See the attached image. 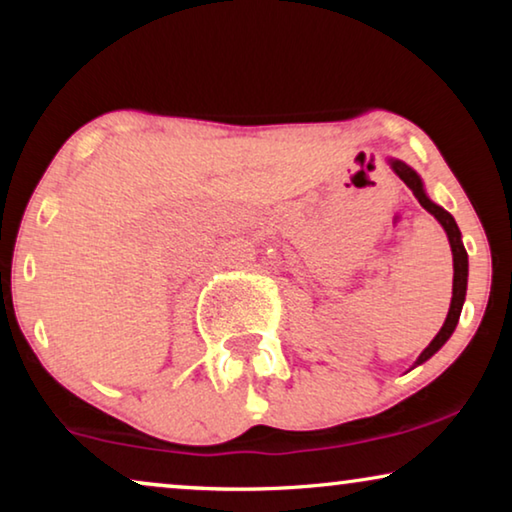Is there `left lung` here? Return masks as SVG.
Here are the masks:
<instances>
[{
	"label": "left lung",
	"instance_id": "left-lung-1",
	"mask_svg": "<svg viewBox=\"0 0 512 512\" xmlns=\"http://www.w3.org/2000/svg\"><path fill=\"white\" fill-rule=\"evenodd\" d=\"M387 163L391 170L398 179L403 181L405 186L410 188L412 193H415V198L419 200V205H422L426 212L433 214V219H436L440 226H443L447 240H450V249H452V265H454V279H452V303H450V310H447V319L443 328H440L436 338L429 342V347L424 349L422 354L417 356V361L412 363V368L422 366L424 361H429L433 354L438 352L440 347L445 345L447 340H450V335L454 333V328L459 324V317H461V307H464V300H466V286H468V254L464 249V242H461V230L457 226V221H454V216L443 209L440 205H436L429 195H426V188H424V181L419 174L412 170L410 165H405L403 160L398 158H387ZM410 368V370H412Z\"/></svg>",
	"mask_w": 512,
	"mask_h": 512
}]
</instances>
